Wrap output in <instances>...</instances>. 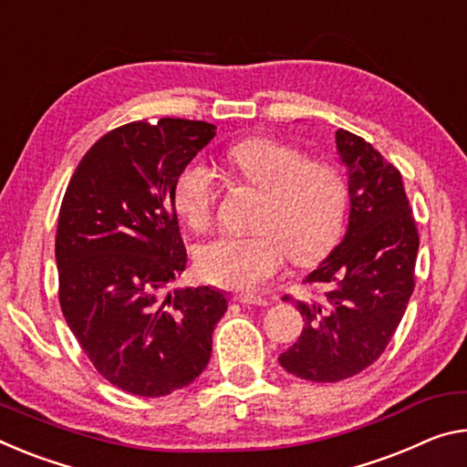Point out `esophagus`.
<instances>
[{
  "label": "esophagus",
  "instance_id": "34e87169",
  "mask_svg": "<svg viewBox=\"0 0 467 467\" xmlns=\"http://www.w3.org/2000/svg\"><path fill=\"white\" fill-rule=\"evenodd\" d=\"M233 301L241 303V306H257V307H265L270 303L265 297H255V295H234Z\"/></svg>",
  "mask_w": 467,
  "mask_h": 467
}]
</instances>
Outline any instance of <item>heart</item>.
Masks as SVG:
<instances>
[{
    "label": "heart",
    "instance_id": "heart-1",
    "mask_svg": "<svg viewBox=\"0 0 467 467\" xmlns=\"http://www.w3.org/2000/svg\"><path fill=\"white\" fill-rule=\"evenodd\" d=\"M243 181L264 191L254 234L218 236L197 251V270L207 283L257 291L285 265H309L327 257L343 233L349 189L330 161L309 160L297 145L251 137L226 153ZM174 203L195 231L210 226L218 203L216 174L191 161L174 182Z\"/></svg>",
    "mask_w": 467,
    "mask_h": 467
}]
</instances>
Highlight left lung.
Instances as JSON below:
<instances>
[{"instance_id":"8db88e82","label":"left lung","mask_w":467,"mask_h":467,"mask_svg":"<svg viewBox=\"0 0 467 467\" xmlns=\"http://www.w3.org/2000/svg\"><path fill=\"white\" fill-rule=\"evenodd\" d=\"M337 147L349 168V228L303 280L316 288L314 297H283L295 303L306 327L278 361L288 374L312 382H338L372 366L416 286L420 236L401 172L345 129L337 130Z\"/></svg>"}]
</instances>
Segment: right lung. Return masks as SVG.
I'll return each mask as SVG.
<instances>
[{"mask_svg":"<svg viewBox=\"0 0 467 467\" xmlns=\"http://www.w3.org/2000/svg\"><path fill=\"white\" fill-rule=\"evenodd\" d=\"M202 120L122 124L78 161L57 218V297L95 369L139 397L189 387L226 312L210 286L164 295L184 270L174 207L181 170L216 135Z\"/></svg>","mask_w":467,"mask_h":467,"instance_id":"1","label":"right lung"}]
</instances>
